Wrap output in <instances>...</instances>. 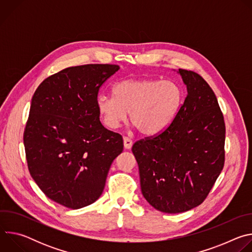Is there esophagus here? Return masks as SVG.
Wrapping results in <instances>:
<instances>
[{"label":"esophagus","mask_w":252,"mask_h":252,"mask_svg":"<svg viewBox=\"0 0 252 252\" xmlns=\"http://www.w3.org/2000/svg\"><path fill=\"white\" fill-rule=\"evenodd\" d=\"M124 147L126 150H129L132 147V140L128 136L124 137Z\"/></svg>","instance_id":"esophagus-1"}]
</instances>
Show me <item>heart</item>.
<instances>
[{
  "mask_svg": "<svg viewBox=\"0 0 252 252\" xmlns=\"http://www.w3.org/2000/svg\"><path fill=\"white\" fill-rule=\"evenodd\" d=\"M113 94H99L96 109L103 125L118 128L127 118L146 135L165 129L183 103V91L173 82L128 79L117 83Z\"/></svg>",
  "mask_w": 252,
  "mask_h": 252,
  "instance_id": "b5f03b06",
  "label": "heart"
}]
</instances>
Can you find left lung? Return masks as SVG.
<instances>
[{
  "label": "left lung",
  "mask_w": 252,
  "mask_h": 252,
  "mask_svg": "<svg viewBox=\"0 0 252 252\" xmlns=\"http://www.w3.org/2000/svg\"><path fill=\"white\" fill-rule=\"evenodd\" d=\"M188 94L171 124L135 141L142 195L156 209L181 213L201 204L225 160V123L217 96L195 71L179 68Z\"/></svg>",
  "instance_id": "8db88e82"
}]
</instances>
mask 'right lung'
<instances>
[{
  "mask_svg": "<svg viewBox=\"0 0 252 252\" xmlns=\"http://www.w3.org/2000/svg\"><path fill=\"white\" fill-rule=\"evenodd\" d=\"M120 66H69L35 90L24 131L29 171L53 201L71 209L94 202L107 172L124 150L123 136L99 122L100 87Z\"/></svg>",
  "mask_w": 252,
  "mask_h": 252,
  "instance_id": "right-lung-1",
  "label": "right lung"
}]
</instances>
